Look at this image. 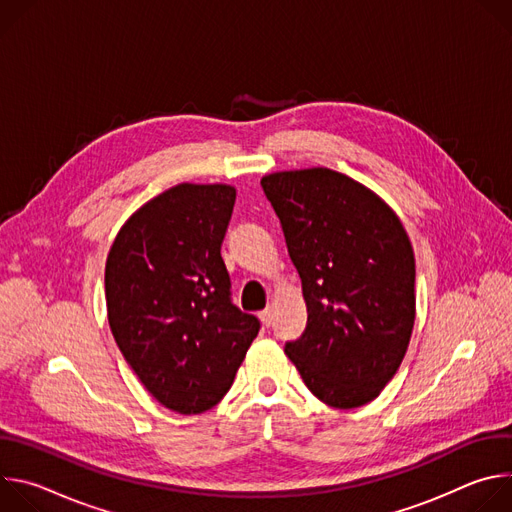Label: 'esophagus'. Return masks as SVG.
Returning a JSON list of instances; mask_svg holds the SVG:
<instances>
[{"mask_svg":"<svg viewBox=\"0 0 512 512\" xmlns=\"http://www.w3.org/2000/svg\"><path fill=\"white\" fill-rule=\"evenodd\" d=\"M259 320L263 322V326H271V322H273V312H271V308H265L263 312H259Z\"/></svg>","mask_w":512,"mask_h":512,"instance_id":"esophagus-1","label":"esophagus"}]
</instances>
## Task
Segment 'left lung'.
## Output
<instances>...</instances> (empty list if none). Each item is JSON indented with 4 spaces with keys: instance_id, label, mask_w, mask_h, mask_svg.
<instances>
[{
    "instance_id": "1",
    "label": "left lung",
    "mask_w": 512,
    "mask_h": 512,
    "mask_svg": "<svg viewBox=\"0 0 512 512\" xmlns=\"http://www.w3.org/2000/svg\"><path fill=\"white\" fill-rule=\"evenodd\" d=\"M308 308L285 344L326 405H367L395 377L415 322V257L391 206L360 182L308 168L261 178Z\"/></svg>"
}]
</instances>
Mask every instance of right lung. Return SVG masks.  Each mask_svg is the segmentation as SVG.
<instances>
[{"instance_id": "add662e5", "label": "right lung", "mask_w": 512, "mask_h": 512, "mask_svg": "<svg viewBox=\"0 0 512 512\" xmlns=\"http://www.w3.org/2000/svg\"><path fill=\"white\" fill-rule=\"evenodd\" d=\"M237 190L178 184L135 210L105 265L113 338L164 407L194 415L231 389L259 320L231 302L221 245Z\"/></svg>"}]
</instances>
